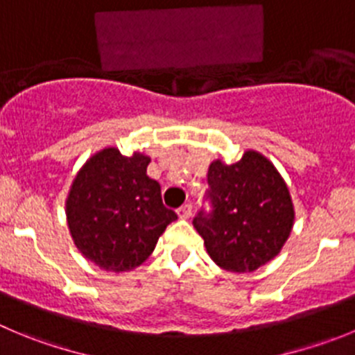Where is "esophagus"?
<instances>
[{"label": "esophagus", "mask_w": 355, "mask_h": 355, "mask_svg": "<svg viewBox=\"0 0 355 355\" xmlns=\"http://www.w3.org/2000/svg\"><path fill=\"white\" fill-rule=\"evenodd\" d=\"M177 214H178V217H180V218H189L191 215H193V205H191V203L182 205V207L177 210Z\"/></svg>", "instance_id": "esophagus-1"}]
</instances>
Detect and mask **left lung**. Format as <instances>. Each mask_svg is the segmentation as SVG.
Returning a JSON list of instances; mask_svg holds the SVG:
<instances>
[{"label":"left lung","instance_id":"8db88e82","mask_svg":"<svg viewBox=\"0 0 355 355\" xmlns=\"http://www.w3.org/2000/svg\"><path fill=\"white\" fill-rule=\"evenodd\" d=\"M211 211L193 220L217 266L233 273H252L280 254L294 226L293 198L273 162L261 152H243L226 164L208 166Z\"/></svg>","mask_w":355,"mask_h":355}]
</instances>
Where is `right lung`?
Here are the masks:
<instances>
[{
  "label": "right lung",
  "mask_w": 355,
  "mask_h": 355,
  "mask_svg": "<svg viewBox=\"0 0 355 355\" xmlns=\"http://www.w3.org/2000/svg\"><path fill=\"white\" fill-rule=\"evenodd\" d=\"M150 157L122 155L117 147L92 154L75 175L66 198V220L75 247L105 271H131L154 252L177 218L147 175Z\"/></svg>",
  "instance_id": "obj_1"
}]
</instances>
